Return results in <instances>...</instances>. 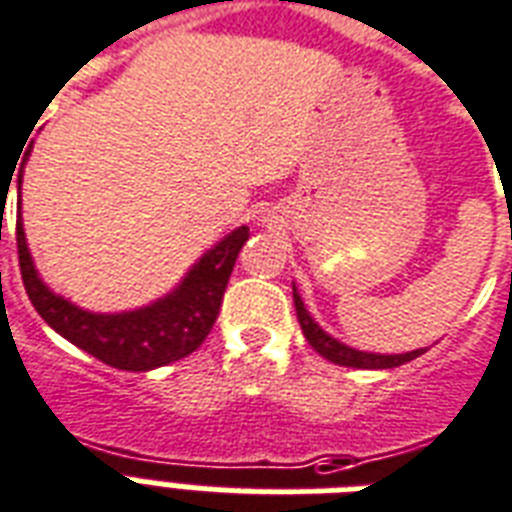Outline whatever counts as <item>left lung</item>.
Here are the masks:
<instances>
[{
  "label": "left lung",
  "instance_id": "8db88e82",
  "mask_svg": "<svg viewBox=\"0 0 512 512\" xmlns=\"http://www.w3.org/2000/svg\"><path fill=\"white\" fill-rule=\"evenodd\" d=\"M293 304H296V318H299V326L307 336V342L315 352H320L323 358L336 363V366H347V368H395L403 366L408 360L419 358L425 350H414V352H403V355H379V352H363L355 350V347H347L344 342L334 339L331 334H326L323 328L312 320V315L304 307V301L296 293V285H293Z\"/></svg>",
  "mask_w": 512,
  "mask_h": 512
}]
</instances>
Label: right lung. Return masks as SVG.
<instances>
[{
	"mask_svg": "<svg viewBox=\"0 0 512 512\" xmlns=\"http://www.w3.org/2000/svg\"><path fill=\"white\" fill-rule=\"evenodd\" d=\"M15 240L26 293L34 310L55 334L77 344L79 350H85L106 366L120 371H152L192 355L205 342V336L211 334L237 253L248 240V227H237L221 243L213 245L186 272L176 291H170L149 307L117 315L87 312L50 291L31 261L21 219L15 224Z\"/></svg>",
	"mask_w": 512,
	"mask_h": 512,
	"instance_id": "right-lung-1",
	"label": "right lung"
}]
</instances>
